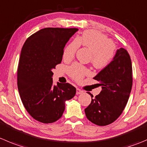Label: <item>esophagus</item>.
I'll return each instance as SVG.
<instances>
[{
    "instance_id": "34e87169",
    "label": "esophagus",
    "mask_w": 147,
    "mask_h": 147,
    "mask_svg": "<svg viewBox=\"0 0 147 147\" xmlns=\"http://www.w3.org/2000/svg\"><path fill=\"white\" fill-rule=\"evenodd\" d=\"M83 92V91L82 90H80V88H77L76 89V94L77 95H80V94H82Z\"/></svg>"
}]
</instances>
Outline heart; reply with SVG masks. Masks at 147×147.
I'll list each match as a JSON object with an SVG mask.
<instances>
[{
  "mask_svg": "<svg viewBox=\"0 0 147 147\" xmlns=\"http://www.w3.org/2000/svg\"><path fill=\"white\" fill-rule=\"evenodd\" d=\"M82 46L91 51L90 59L97 69L105 68L111 63L114 56L115 45L103 34L94 30H88L75 37V40L65 47L63 57L72 59L78 47ZM68 74L73 80L80 81L88 74V69L79 63H74L68 67Z\"/></svg>",
  "mask_w": 147,
  "mask_h": 147,
  "instance_id": "heart-1",
  "label": "heart"
}]
</instances>
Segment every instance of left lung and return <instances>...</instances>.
<instances>
[{
  "instance_id": "1",
  "label": "left lung",
  "mask_w": 147,
  "mask_h": 147,
  "mask_svg": "<svg viewBox=\"0 0 147 147\" xmlns=\"http://www.w3.org/2000/svg\"><path fill=\"white\" fill-rule=\"evenodd\" d=\"M102 86L99 95L92 98L85 109L88 120L98 126L114 122L127 104L133 83L132 65L129 54L123 48L116 52L113 61L95 78ZM91 98L93 97L89 93Z\"/></svg>"
}]
</instances>
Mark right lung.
<instances>
[{"instance_id":"1","label":"right lung","mask_w":147,"mask_h":147,"mask_svg":"<svg viewBox=\"0 0 147 147\" xmlns=\"http://www.w3.org/2000/svg\"><path fill=\"white\" fill-rule=\"evenodd\" d=\"M77 28H45L26 40L17 69V84L23 105L30 116L44 123L57 121L62 116L65 101L73 98L76 88L52 80L62 59L64 48Z\"/></svg>"}]
</instances>
